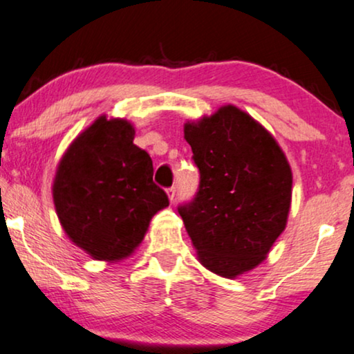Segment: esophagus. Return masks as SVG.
<instances>
[{
	"label": "esophagus",
	"mask_w": 354,
	"mask_h": 354,
	"mask_svg": "<svg viewBox=\"0 0 354 354\" xmlns=\"http://www.w3.org/2000/svg\"><path fill=\"white\" fill-rule=\"evenodd\" d=\"M176 195H177L176 187L169 188V190H167V196H169V200H171V203H174V200H176Z\"/></svg>",
	"instance_id": "obj_1"
}]
</instances>
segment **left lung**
Here are the masks:
<instances>
[{"instance_id": "8db88e82", "label": "left lung", "mask_w": 354, "mask_h": 354, "mask_svg": "<svg viewBox=\"0 0 354 354\" xmlns=\"http://www.w3.org/2000/svg\"><path fill=\"white\" fill-rule=\"evenodd\" d=\"M183 136L200 187L178 213L200 263L224 278L250 272L286 227L292 194L286 156L259 122L234 105L187 122Z\"/></svg>"}]
</instances>
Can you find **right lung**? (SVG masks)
<instances>
[{
	"label": "right lung",
	"instance_id": "obj_1",
	"mask_svg": "<svg viewBox=\"0 0 354 354\" xmlns=\"http://www.w3.org/2000/svg\"><path fill=\"white\" fill-rule=\"evenodd\" d=\"M135 127L100 115L70 145L53 180V203L66 236L95 260L130 257L151 218L169 206L153 182V160L133 143Z\"/></svg>",
	"mask_w": 354,
	"mask_h": 354
}]
</instances>
